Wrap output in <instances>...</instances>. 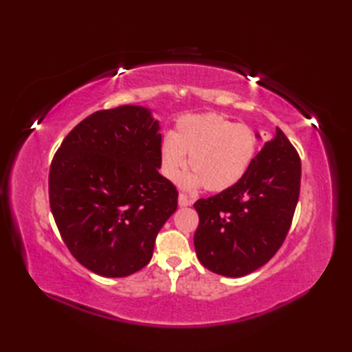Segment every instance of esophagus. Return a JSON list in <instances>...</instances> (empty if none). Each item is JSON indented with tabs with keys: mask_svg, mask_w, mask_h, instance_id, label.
<instances>
[{
	"mask_svg": "<svg viewBox=\"0 0 352 352\" xmlns=\"http://www.w3.org/2000/svg\"><path fill=\"white\" fill-rule=\"evenodd\" d=\"M178 204H180V207H188L192 204V199L188 195H184V193H180L178 195Z\"/></svg>",
	"mask_w": 352,
	"mask_h": 352,
	"instance_id": "1",
	"label": "esophagus"
}]
</instances>
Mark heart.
<instances>
[{
	"instance_id": "1",
	"label": "heart",
	"mask_w": 352,
	"mask_h": 352,
	"mask_svg": "<svg viewBox=\"0 0 352 352\" xmlns=\"http://www.w3.org/2000/svg\"><path fill=\"white\" fill-rule=\"evenodd\" d=\"M256 149V133L248 125L234 124L218 113L184 116L177 121L172 136L162 140V172L169 180H177L186 164L184 155H189L192 174L184 178V184L222 192L245 175Z\"/></svg>"
}]
</instances>
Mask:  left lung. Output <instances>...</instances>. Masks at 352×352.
I'll return each instance as SVG.
<instances>
[{
  "label": "left lung",
  "instance_id": "left-lung-1",
  "mask_svg": "<svg viewBox=\"0 0 352 352\" xmlns=\"http://www.w3.org/2000/svg\"><path fill=\"white\" fill-rule=\"evenodd\" d=\"M300 184V154L276 129L233 188L193 204L201 265L223 276H243L266 265L289 233Z\"/></svg>",
  "mask_w": 352,
  "mask_h": 352
}]
</instances>
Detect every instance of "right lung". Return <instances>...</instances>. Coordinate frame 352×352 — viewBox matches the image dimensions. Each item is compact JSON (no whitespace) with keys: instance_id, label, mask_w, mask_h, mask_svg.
Wrapping results in <instances>:
<instances>
[{"instance_id":"right-lung-1","label":"right lung","mask_w":352,"mask_h":352,"mask_svg":"<svg viewBox=\"0 0 352 352\" xmlns=\"http://www.w3.org/2000/svg\"><path fill=\"white\" fill-rule=\"evenodd\" d=\"M162 134L149 110H98L74 126L52 157L50 207L66 248L102 276L145 267L177 210L178 190L159 174Z\"/></svg>"}]
</instances>
